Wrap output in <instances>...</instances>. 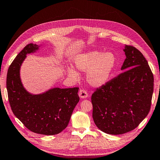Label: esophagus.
Instances as JSON below:
<instances>
[{"label":"esophagus","mask_w":160,"mask_h":160,"mask_svg":"<svg viewBox=\"0 0 160 160\" xmlns=\"http://www.w3.org/2000/svg\"><path fill=\"white\" fill-rule=\"evenodd\" d=\"M79 97L81 98H86L88 97V94L86 90H81L79 92Z\"/></svg>","instance_id":"esophagus-1"}]
</instances>
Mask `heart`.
I'll return each mask as SVG.
<instances>
[{
	"instance_id": "b5f03b06",
	"label": "heart",
	"mask_w": 160,
	"mask_h": 160,
	"mask_svg": "<svg viewBox=\"0 0 160 160\" xmlns=\"http://www.w3.org/2000/svg\"><path fill=\"white\" fill-rule=\"evenodd\" d=\"M116 62L115 55L111 52L89 51L77 55L74 58L76 68L86 73V80L90 86L101 87L107 82L114 68ZM68 74L74 79L78 73L73 68H68Z\"/></svg>"
}]
</instances>
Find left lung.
Masks as SVG:
<instances>
[{"instance_id": "8db88e82", "label": "left lung", "mask_w": 160, "mask_h": 160, "mask_svg": "<svg viewBox=\"0 0 160 160\" xmlns=\"http://www.w3.org/2000/svg\"><path fill=\"white\" fill-rule=\"evenodd\" d=\"M123 51L124 72L97 88L91 98L95 125L112 135L127 133L140 125L150 111L153 92V74L142 52L128 45Z\"/></svg>"}]
</instances>
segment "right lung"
I'll return each mask as SVG.
<instances>
[{
	"mask_svg": "<svg viewBox=\"0 0 160 160\" xmlns=\"http://www.w3.org/2000/svg\"><path fill=\"white\" fill-rule=\"evenodd\" d=\"M37 44H29L9 66L7 74V90L13 114L32 132L56 135L68 126L71 115L79 101V88H55L40 94L27 92L21 82L20 66L27 54L38 50Z\"/></svg>",
	"mask_w": 160,
	"mask_h": 160,
	"instance_id": "add662e5",
	"label": "right lung"
}]
</instances>
